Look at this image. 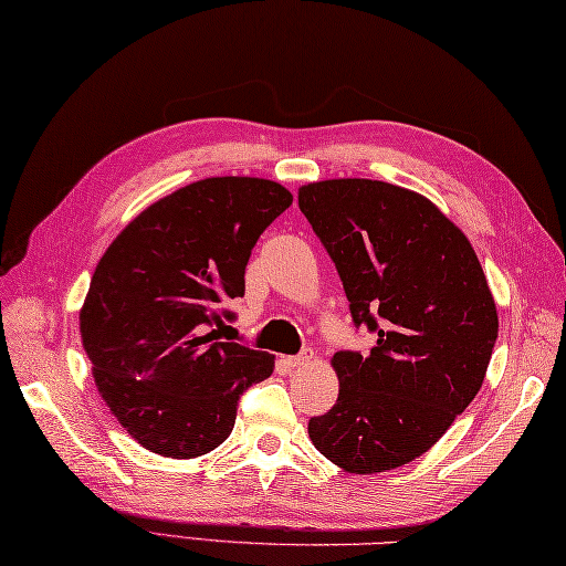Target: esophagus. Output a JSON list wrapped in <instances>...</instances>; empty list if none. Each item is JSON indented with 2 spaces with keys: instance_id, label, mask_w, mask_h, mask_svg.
Segmentation results:
<instances>
[{
  "instance_id": "34e87169",
  "label": "esophagus",
  "mask_w": 566,
  "mask_h": 566,
  "mask_svg": "<svg viewBox=\"0 0 566 566\" xmlns=\"http://www.w3.org/2000/svg\"><path fill=\"white\" fill-rule=\"evenodd\" d=\"M315 361V352L313 349H307V352H303L300 356H287L285 359V364L291 366V368H303V366H310Z\"/></svg>"
}]
</instances>
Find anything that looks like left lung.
<instances>
[{"label": "left lung", "instance_id": "left-lung-1", "mask_svg": "<svg viewBox=\"0 0 566 566\" xmlns=\"http://www.w3.org/2000/svg\"><path fill=\"white\" fill-rule=\"evenodd\" d=\"M300 212L329 251L368 354L337 352L339 396L315 449L349 474L422 457L486 378L499 310L467 234L424 195L368 178L307 182Z\"/></svg>", "mask_w": 566, "mask_h": 566}]
</instances>
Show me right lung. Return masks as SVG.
I'll return each instance as SVG.
<instances>
[{"instance_id": "right-lung-1", "label": "right lung", "mask_w": 566, "mask_h": 566, "mask_svg": "<svg viewBox=\"0 0 566 566\" xmlns=\"http://www.w3.org/2000/svg\"><path fill=\"white\" fill-rule=\"evenodd\" d=\"M291 205L275 180H195L138 212L102 253L80 337L102 400L148 452H212L234 430L239 396L273 374V354L217 342L210 327L244 295L253 244Z\"/></svg>"}]
</instances>
